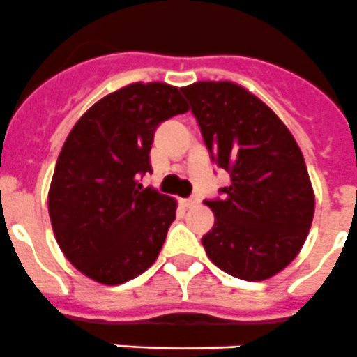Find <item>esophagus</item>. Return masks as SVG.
I'll return each mask as SVG.
<instances>
[{
  "instance_id": "obj_1",
  "label": "esophagus",
  "mask_w": 357,
  "mask_h": 357,
  "mask_svg": "<svg viewBox=\"0 0 357 357\" xmlns=\"http://www.w3.org/2000/svg\"><path fill=\"white\" fill-rule=\"evenodd\" d=\"M197 203H199V197L197 196H190V197H187V199H183L185 206H194V205H197Z\"/></svg>"
}]
</instances>
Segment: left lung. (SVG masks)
Returning a JSON list of instances; mask_svg holds the SVG:
<instances>
[{"label":"left lung","instance_id":"obj_1","mask_svg":"<svg viewBox=\"0 0 357 357\" xmlns=\"http://www.w3.org/2000/svg\"><path fill=\"white\" fill-rule=\"evenodd\" d=\"M211 160L230 174L221 197L205 199L215 221L202 238L227 274L261 281L289 265L314 218V192L298 143L243 86L199 82L181 89Z\"/></svg>","mask_w":357,"mask_h":357}]
</instances>
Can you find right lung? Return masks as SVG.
Segmentation results:
<instances>
[{
	"label": "right lung",
	"mask_w": 357,
	"mask_h": 357,
	"mask_svg": "<svg viewBox=\"0 0 357 357\" xmlns=\"http://www.w3.org/2000/svg\"><path fill=\"white\" fill-rule=\"evenodd\" d=\"M187 110L176 86L134 83L92 105L68 134L50 183V223L68 261L94 281L125 283L160 254L176 202L139 178L152 172L158 127Z\"/></svg>",
	"instance_id": "1"
}]
</instances>
